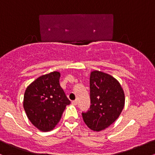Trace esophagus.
<instances>
[{
	"mask_svg": "<svg viewBox=\"0 0 155 155\" xmlns=\"http://www.w3.org/2000/svg\"><path fill=\"white\" fill-rule=\"evenodd\" d=\"M71 103H72L73 105H74V106H76V105H77V101H76V100L73 101Z\"/></svg>",
	"mask_w": 155,
	"mask_h": 155,
	"instance_id": "esophagus-1",
	"label": "esophagus"
}]
</instances>
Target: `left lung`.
Masks as SVG:
<instances>
[{
	"label": "left lung",
	"mask_w": 155,
	"mask_h": 155,
	"mask_svg": "<svg viewBox=\"0 0 155 155\" xmlns=\"http://www.w3.org/2000/svg\"><path fill=\"white\" fill-rule=\"evenodd\" d=\"M90 86L91 106L82 117L89 128L99 132L120 117L124 106V92L115 78L99 71L91 72Z\"/></svg>",
	"instance_id": "obj_1"
}]
</instances>
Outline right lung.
I'll list each match as a JSON object with an SVG mask.
<instances>
[{
  "mask_svg": "<svg viewBox=\"0 0 155 155\" xmlns=\"http://www.w3.org/2000/svg\"><path fill=\"white\" fill-rule=\"evenodd\" d=\"M60 73L39 76L30 84L24 94L23 107L28 120L40 131L53 130L71 104L60 85Z\"/></svg>",
  "mask_w": 155,
  "mask_h": 155,
  "instance_id": "1",
  "label": "right lung"
}]
</instances>
